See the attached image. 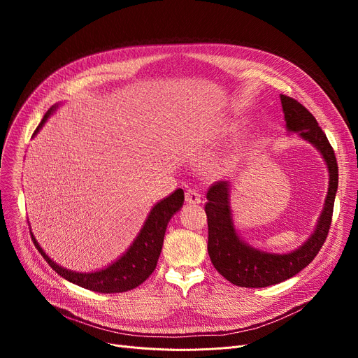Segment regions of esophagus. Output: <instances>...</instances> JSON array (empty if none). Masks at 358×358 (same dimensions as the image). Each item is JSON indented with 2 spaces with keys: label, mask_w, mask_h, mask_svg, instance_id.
<instances>
[{
  "label": "esophagus",
  "mask_w": 358,
  "mask_h": 358,
  "mask_svg": "<svg viewBox=\"0 0 358 358\" xmlns=\"http://www.w3.org/2000/svg\"><path fill=\"white\" fill-rule=\"evenodd\" d=\"M185 203L189 204H200L201 203V196L196 190H187L185 192Z\"/></svg>",
  "instance_id": "1"
}]
</instances>
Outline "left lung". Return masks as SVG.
Returning a JSON list of instances; mask_svg holds the SVG:
<instances>
[{
  "mask_svg": "<svg viewBox=\"0 0 358 358\" xmlns=\"http://www.w3.org/2000/svg\"><path fill=\"white\" fill-rule=\"evenodd\" d=\"M289 131H297L300 138L312 143L327 162L329 187L324 210L309 239L297 250L287 254H270L252 248L243 242L234 227L229 206V181H216L208 192L204 206L208 215V251L212 264L232 285L239 287H267L281 283L308 267L322 248L328 236L334 201L338 189V164L327 135L319 127L312 113L292 97L280 96Z\"/></svg>",
  "mask_w": 358,
  "mask_h": 358,
  "instance_id": "left-lung-1",
  "label": "left lung"
}]
</instances>
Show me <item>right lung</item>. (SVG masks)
Returning <instances> with one entry per match:
<instances>
[{
  "mask_svg": "<svg viewBox=\"0 0 358 358\" xmlns=\"http://www.w3.org/2000/svg\"><path fill=\"white\" fill-rule=\"evenodd\" d=\"M55 108L56 106L48 110L39 126L36 127L33 136L42 129ZM182 203L184 192L181 189H177L174 193L157 203L152 210H150L148 219L145 220L143 228L141 229L139 235L136 236L134 243H131L130 248L116 262H113L111 266L100 271L77 273L59 267L45 254V251L41 248L36 238L30 232L31 241L37 251L46 259L48 264L61 277L71 281V283L97 293H123L138 287L154 273L162 250L166 224L169 219L176 215V212L181 209Z\"/></svg>",
  "mask_w": 358,
  "mask_h": 358,
  "instance_id": "right-lung-1",
  "label": "right lung"
}]
</instances>
